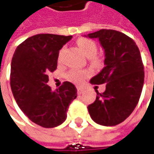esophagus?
<instances>
[{"instance_id": "1", "label": "esophagus", "mask_w": 154, "mask_h": 154, "mask_svg": "<svg viewBox=\"0 0 154 154\" xmlns=\"http://www.w3.org/2000/svg\"><path fill=\"white\" fill-rule=\"evenodd\" d=\"M83 93H84V89H82L80 87H77V94L78 95H81Z\"/></svg>"}]
</instances>
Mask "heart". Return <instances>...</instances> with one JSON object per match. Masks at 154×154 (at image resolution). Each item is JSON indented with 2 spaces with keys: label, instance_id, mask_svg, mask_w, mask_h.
<instances>
[{
  "label": "heart",
  "instance_id": "obj_1",
  "mask_svg": "<svg viewBox=\"0 0 154 154\" xmlns=\"http://www.w3.org/2000/svg\"><path fill=\"white\" fill-rule=\"evenodd\" d=\"M77 45L79 46V48L82 50V51L88 57H90L91 63L93 65H98L101 63V58L100 57L97 56V45L95 41L90 39V38H86V37H81L77 41ZM63 52V49L60 50L58 56V61L60 62L62 59V54ZM90 72L86 69H70L68 71L65 75L66 79H68L69 81L76 84V85H80L82 84L86 77H89Z\"/></svg>",
  "mask_w": 154,
  "mask_h": 154
}]
</instances>
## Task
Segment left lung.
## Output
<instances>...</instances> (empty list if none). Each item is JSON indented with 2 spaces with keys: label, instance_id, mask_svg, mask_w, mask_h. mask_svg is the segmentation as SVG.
I'll list each match as a JSON object with an SVG mask.
<instances>
[{
  "label": "left lung",
  "instance_id": "1",
  "mask_svg": "<svg viewBox=\"0 0 154 154\" xmlns=\"http://www.w3.org/2000/svg\"><path fill=\"white\" fill-rule=\"evenodd\" d=\"M88 36L97 38L105 54V66L91 79L92 85L105 84V91H96L97 96L88 111L97 124L117 125L131 115L140 100L145 77L140 50L131 37L117 30L100 29Z\"/></svg>",
  "mask_w": 154,
  "mask_h": 154
}]
</instances>
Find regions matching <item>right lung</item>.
<instances>
[{"label": "right lung", "mask_w": 154, "mask_h": 154, "mask_svg": "<svg viewBox=\"0 0 154 154\" xmlns=\"http://www.w3.org/2000/svg\"><path fill=\"white\" fill-rule=\"evenodd\" d=\"M72 35L38 34L23 42L14 51L10 86L23 113L36 125L53 128L65 121L69 106L77 97L70 82L53 91L47 85L49 73L57 67L59 50Z\"/></svg>", "instance_id": "1"}]
</instances>
